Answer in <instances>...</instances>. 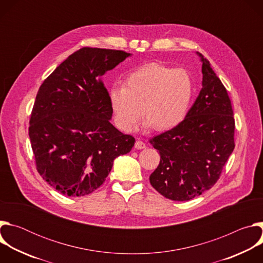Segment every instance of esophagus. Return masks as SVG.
<instances>
[{"mask_svg": "<svg viewBox=\"0 0 263 263\" xmlns=\"http://www.w3.org/2000/svg\"><path fill=\"white\" fill-rule=\"evenodd\" d=\"M146 146V144L142 141V140H136V142H135V144H134V147L135 148H137V149H141V148H144Z\"/></svg>", "mask_w": 263, "mask_h": 263, "instance_id": "1", "label": "esophagus"}]
</instances>
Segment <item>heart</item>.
Returning <instances> with one entry per match:
<instances>
[{"label":"heart","instance_id":"b5f03b06","mask_svg":"<svg viewBox=\"0 0 263 263\" xmlns=\"http://www.w3.org/2000/svg\"><path fill=\"white\" fill-rule=\"evenodd\" d=\"M193 96L194 81L189 71L152 62L129 73L125 87H112L109 100L116 123L123 131H133L143 115L146 127L165 131L184 121Z\"/></svg>","mask_w":263,"mask_h":263}]
</instances>
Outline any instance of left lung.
Returning <instances> with one entry per match:
<instances>
[{
    "label": "left lung",
    "instance_id": "8db88e82",
    "mask_svg": "<svg viewBox=\"0 0 263 263\" xmlns=\"http://www.w3.org/2000/svg\"><path fill=\"white\" fill-rule=\"evenodd\" d=\"M202 59V89L184 121L149 139L160 163L149 183L163 197L190 201L210 190L233 152L235 121L226 87Z\"/></svg>",
    "mask_w": 263,
    "mask_h": 263
}]
</instances>
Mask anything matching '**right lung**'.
<instances>
[{
  "mask_svg": "<svg viewBox=\"0 0 263 263\" xmlns=\"http://www.w3.org/2000/svg\"><path fill=\"white\" fill-rule=\"evenodd\" d=\"M130 53L82 48L69 55L41 85L29 136L36 170L67 197L91 194L104 183L114 160L135 139L110 123L112 110L103 74Z\"/></svg>",
  "mask_w": 263,
  "mask_h": 263,
  "instance_id": "right-lung-1",
  "label": "right lung"
}]
</instances>
